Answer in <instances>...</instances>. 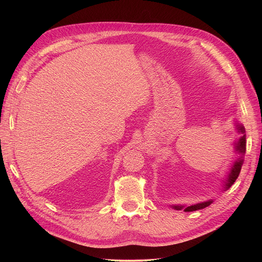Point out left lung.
Listing matches in <instances>:
<instances>
[{"mask_svg": "<svg viewBox=\"0 0 262 262\" xmlns=\"http://www.w3.org/2000/svg\"><path fill=\"white\" fill-rule=\"evenodd\" d=\"M235 128L236 132L240 135V138L238 140L235 141V144H233V149H235V153L238 154L237 158L235 159V161H232L231 167L227 173V175L225 176L224 181H223V185H222V191H226L228 190L233 183L236 182V180L238 178L242 164H243V158H244V154H245V149H246V138H245V128L242 125L241 123H239L238 121H235ZM213 203V200L210 199L208 201L205 202H201V203H196L194 205H171V207L175 210H182L184 209V211L186 212H190V211H195V210H200V209H204L206 207H208L209 205H211Z\"/></svg>", "mask_w": 262, "mask_h": 262, "instance_id": "1", "label": "left lung"}]
</instances>
